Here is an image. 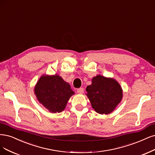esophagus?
<instances>
[{
	"mask_svg": "<svg viewBox=\"0 0 155 155\" xmlns=\"http://www.w3.org/2000/svg\"><path fill=\"white\" fill-rule=\"evenodd\" d=\"M77 92L79 94H82L84 93V89L83 88H79L77 89Z\"/></svg>",
	"mask_w": 155,
	"mask_h": 155,
	"instance_id": "obj_1",
	"label": "esophagus"
}]
</instances>
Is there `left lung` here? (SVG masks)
Segmentation results:
<instances>
[{"instance_id": "1", "label": "left lung", "mask_w": 155, "mask_h": 155, "mask_svg": "<svg viewBox=\"0 0 155 155\" xmlns=\"http://www.w3.org/2000/svg\"><path fill=\"white\" fill-rule=\"evenodd\" d=\"M92 82L86 90L92 108L100 114L111 113L122 97L120 84L114 79L100 75L93 78Z\"/></svg>"}]
</instances>
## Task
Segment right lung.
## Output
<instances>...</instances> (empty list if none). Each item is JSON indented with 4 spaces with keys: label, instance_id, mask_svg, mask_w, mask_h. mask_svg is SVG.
Masks as SVG:
<instances>
[{
    "label": "right lung",
    "instance_id": "1",
    "mask_svg": "<svg viewBox=\"0 0 155 155\" xmlns=\"http://www.w3.org/2000/svg\"><path fill=\"white\" fill-rule=\"evenodd\" d=\"M35 93L39 102L52 113L62 111L74 94L70 84L58 75L41 76L35 88Z\"/></svg>",
    "mask_w": 155,
    "mask_h": 155
}]
</instances>
